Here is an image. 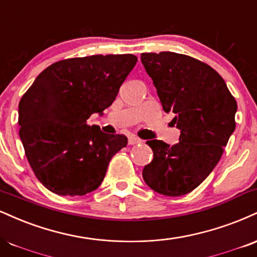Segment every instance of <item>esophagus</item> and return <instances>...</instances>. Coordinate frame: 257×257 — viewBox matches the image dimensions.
I'll return each mask as SVG.
<instances>
[{"mask_svg":"<svg viewBox=\"0 0 257 257\" xmlns=\"http://www.w3.org/2000/svg\"><path fill=\"white\" fill-rule=\"evenodd\" d=\"M128 142L129 145H137V144H141L142 140L141 139H139L138 137H135V135H131L128 139Z\"/></svg>","mask_w":257,"mask_h":257,"instance_id":"obj_1","label":"esophagus"}]
</instances>
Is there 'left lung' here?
<instances>
[{"mask_svg": "<svg viewBox=\"0 0 257 257\" xmlns=\"http://www.w3.org/2000/svg\"><path fill=\"white\" fill-rule=\"evenodd\" d=\"M165 112L181 131L170 146L150 140L153 160L142 177L151 189L166 196H182L202 183L220 160L236 128V99L224 79L196 58L176 52L141 54Z\"/></svg>", "mask_w": 257, "mask_h": 257, "instance_id": "obj_1", "label": "left lung"}]
</instances>
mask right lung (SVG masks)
<instances>
[{
	"label": "right lung",
	"instance_id": "obj_1",
	"mask_svg": "<svg viewBox=\"0 0 257 257\" xmlns=\"http://www.w3.org/2000/svg\"><path fill=\"white\" fill-rule=\"evenodd\" d=\"M137 62L131 54L58 61L23 95L19 135L31 168L46 189L81 196L101 184L111 158L128 139L105 134L87 119L113 103Z\"/></svg>",
	"mask_w": 257,
	"mask_h": 257
}]
</instances>
